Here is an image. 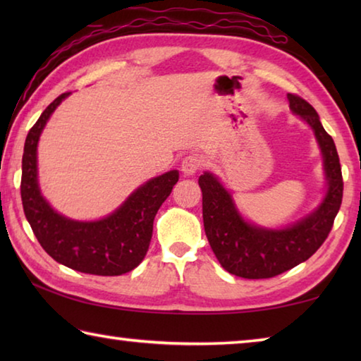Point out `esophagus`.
Wrapping results in <instances>:
<instances>
[{
    "label": "esophagus",
    "instance_id": "1",
    "mask_svg": "<svg viewBox=\"0 0 361 361\" xmlns=\"http://www.w3.org/2000/svg\"><path fill=\"white\" fill-rule=\"evenodd\" d=\"M204 166V159L199 154H189L181 162V172L185 175H194L197 173Z\"/></svg>",
    "mask_w": 361,
    "mask_h": 361
}]
</instances>
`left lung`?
<instances>
[{
  "label": "left lung",
  "instance_id": "left-lung-1",
  "mask_svg": "<svg viewBox=\"0 0 361 361\" xmlns=\"http://www.w3.org/2000/svg\"><path fill=\"white\" fill-rule=\"evenodd\" d=\"M288 100L291 111L314 129L325 157L328 192L319 210L291 228L261 229L243 221L229 192L215 176L204 173L199 178L207 239L219 264L242 279H271L309 259L326 240L341 209L344 181L333 138L323 129L310 103L296 94H288Z\"/></svg>",
  "mask_w": 361,
  "mask_h": 361
}]
</instances>
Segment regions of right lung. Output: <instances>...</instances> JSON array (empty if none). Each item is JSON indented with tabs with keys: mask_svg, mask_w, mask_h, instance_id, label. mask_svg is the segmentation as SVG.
Returning <instances> with one entry per match:
<instances>
[{
	"mask_svg": "<svg viewBox=\"0 0 361 361\" xmlns=\"http://www.w3.org/2000/svg\"><path fill=\"white\" fill-rule=\"evenodd\" d=\"M68 95H59L27 135L20 181L23 212L41 247L60 264L94 276H121L143 261L152 237V221L178 181V172L172 170L149 180L121 209L100 221L79 223L60 216L39 194L36 145L54 109Z\"/></svg>",
	"mask_w": 361,
	"mask_h": 361,
	"instance_id": "right-lung-1",
	"label": "right lung"
}]
</instances>
